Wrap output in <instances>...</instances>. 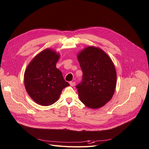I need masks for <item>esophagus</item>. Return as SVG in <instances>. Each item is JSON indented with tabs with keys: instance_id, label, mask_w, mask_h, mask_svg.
Wrapping results in <instances>:
<instances>
[{
	"instance_id": "1",
	"label": "esophagus",
	"mask_w": 149,
	"mask_h": 149,
	"mask_svg": "<svg viewBox=\"0 0 149 149\" xmlns=\"http://www.w3.org/2000/svg\"><path fill=\"white\" fill-rule=\"evenodd\" d=\"M69 84H70V86H72V87H74V86L75 85V81H70Z\"/></svg>"
}]
</instances>
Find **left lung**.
I'll list each match as a JSON object with an SVG mask.
<instances>
[{
	"mask_svg": "<svg viewBox=\"0 0 149 149\" xmlns=\"http://www.w3.org/2000/svg\"><path fill=\"white\" fill-rule=\"evenodd\" d=\"M83 72L82 80L76 86L80 101L92 109L106 104L114 95L116 72L108 55L99 47L88 46L77 55Z\"/></svg>",
	"mask_w": 149,
	"mask_h": 149,
	"instance_id": "obj_1",
	"label": "left lung"
}]
</instances>
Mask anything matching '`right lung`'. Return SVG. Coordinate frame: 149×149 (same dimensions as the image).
<instances>
[{"mask_svg":"<svg viewBox=\"0 0 149 149\" xmlns=\"http://www.w3.org/2000/svg\"><path fill=\"white\" fill-rule=\"evenodd\" d=\"M59 53L47 48L38 54L28 65L24 84L28 94L38 104L49 106L58 100L62 90L69 85L56 65Z\"/></svg>","mask_w":149,"mask_h":149,"instance_id":"obj_1","label":"right lung"}]
</instances>
